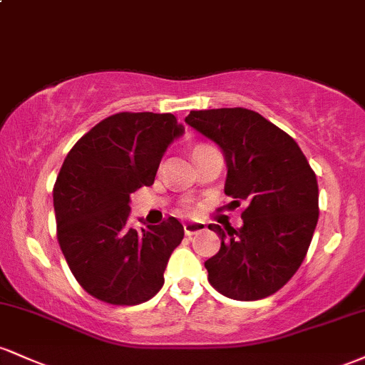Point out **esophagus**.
<instances>
[{
  "label": "esophagus",
  "mask_w": 365,
  "mask_h": 365,
  "mask_svg": "<svg viewBox=\"0 0 365 365\" xmlns=\"http://www.w3.org/2000/svg\"><path fill=\"white\" fill-rule=\"evenodd\" d=\"M183 230H185V235H195V233L204 232L206 230V225L202 221H188V223L183 225Z\"/></svg>",
  "instance_id": "obj_1"
}]
</instances>
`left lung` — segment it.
Instances as JSON below:
<instances>
[{
    "label": "left lung",
    "mask_w": 365,
    "mask_h": 365,
    "mask_svg": "<svg viewBox=\"0 0 365 365\" xmlns=\"http://www.w3.org/2000/svg\"><path fill=\"white\" fill-rule=\"evenodd\" d=\"M185 123L215 142L226 161L225 194L245 202L244 225L223 232L221 249L204 262L209 283L233 300L278 292L302 264L317 217V180L299 144L245 108L190 111Z\"/></svg>",
    "instance_id": "8db88e82"
}]
</instances>
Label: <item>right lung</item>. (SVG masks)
Segmentation results:
<instances>
[{
    "mask_svg": "<svg viewBox=\"0 0 365 365\" xmlns=\"http://www.w3.org/2000/svg\"><path fill=\"white\" fill-rule=\"evenodd\" d=\"M185 128L171 113H118L89 130L63 161L53 190L58 242L77 282L96 299L137 305L161 290L183 238L177 217L137 232L130 194L154 183Z\"/></svg>",
    "mask_w": 365,
    "mask_h": 365,
    "instance_id": "obj_1",
    "label": "right lung"
}]
</instances>
